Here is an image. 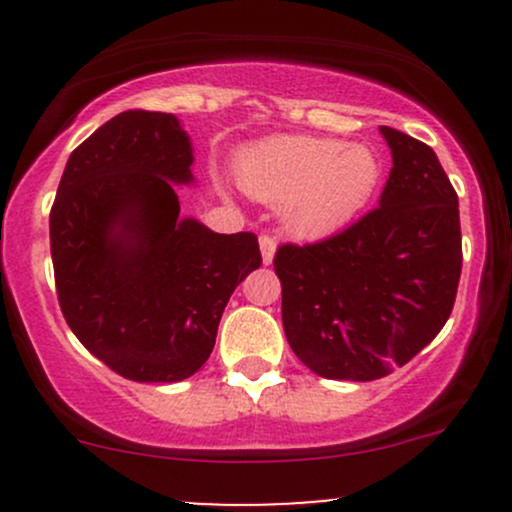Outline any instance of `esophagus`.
<instances>
[{"label": "esophagus", "instance_id": "esophagus-1", "mask_svg": "<svg viewBox=\"0 0 512 512\" xmlns=\"http://www.w3.org/2000/svg\"><path fill=\"white\" fill-rule=\"evenodd\" d=\"M260 250H262V262L272 264L274 252H276V240L272 236H260Z\"/></svg>", "mask_w": 512, "mask_h": 512}]
</instances>
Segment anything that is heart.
I'll return each mask as SVG.
<instances>
[{
    "label": "heart",
    "instance_id": "heart-1",
    "mask_svg": "<svg viewBox=\"0 0 512 512\" xmlns=\"http://www.w3.org/2000/svg\"><path fill=\"white\" fill-rule=\"evenodd\" d=\"M238 173L252 197L281 204L293 233L320 236L363 209L378 187L380 158L368 144L274 137L245 151Z\"/></svg>",
    "mask_w": 512,
    "mask_h": 512
}]
</instances>
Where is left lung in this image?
Returning <instances> with one entry per match:
<instances>
[{"label": "left lung", "instance_id": "8db88e82", "mask_svg": "<svg viewBox=\"0 0 512 512\" xmlns=\"http://www.w3.org/2000/svg\"><path fill=\"white\" fill-rule=\"evenodd\" d=\"M392 170L380 204L320 243L276 250L293 354L330 380L368 383L443 330L462 272L457 192L431 146L380 127Z\"/></svg>", "mask_w": 512, "mask_h": 512}]
</instances>
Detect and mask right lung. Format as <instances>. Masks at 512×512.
<instances>
[{
	"label": "right lung",
	"mask_w": 512,
	"mask_h": 512,
	"mask_svg": "<svg viewBox=\"0 0 512 512\" xmlns=\"http://www.w3.org/2000/svg\"><path fill=\"white\" fill-rule=\"evenodd\" d=\"M192 144L178 117L125 110L69 156L50 211L55 286L81 344L134 383L207 363L228 298L262 264L255 233L180 219Z\"/></svg>",
	"instance_id": "1"
}]
</instances>
